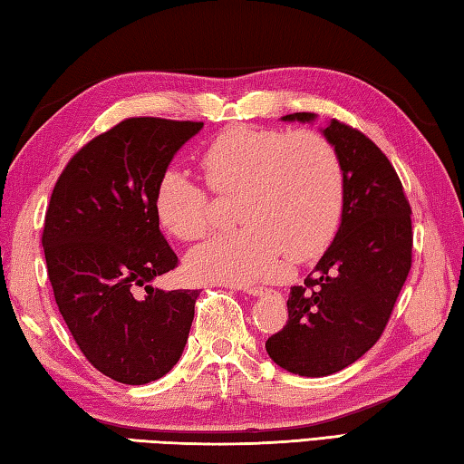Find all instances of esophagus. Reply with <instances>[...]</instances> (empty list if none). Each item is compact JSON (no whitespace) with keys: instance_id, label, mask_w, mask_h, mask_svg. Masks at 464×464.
Here are the masks:
<instances>
[{"instance_id":"obj_1","label":"esophagus","mask_w":464,"mask_h":464,"mask_svg":"<svg viewBox=\"0 0 464 464\" xmlns=\"http://www.w3.org/2000/svg\"><path fill=\"white\" fill-rule=\"evenodd\" d=\"M230 288H236V291H242V293L252 295V296H260L262 295V288L255 286V285H230Z\"/></svg>"}]
</instances>
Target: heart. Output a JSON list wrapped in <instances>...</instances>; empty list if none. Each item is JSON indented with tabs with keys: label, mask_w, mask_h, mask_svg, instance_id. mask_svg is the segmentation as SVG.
<instances>
[{
	"label": "heart",
	"mask_w": 464,
	"mask_h": 464,
	"mask_svg": "<svg viewBox=\"0 0 464 464\" xmlns=\"http://www.w3.org/2000/svg\"><path fill=\"white\" fill-rule=\"evenodd\" d=\"M209 186L238 189V230L218 234L189 250L186 270L196 281L248 285L285 276L288 255L317 256L341 220L345 176L334 143L314 130L230 127L204 153ZM155 212L179 240L204 236L212 222L206 189L188 171L169 168L155 189Z\"/></svg>",
	"instance_id": "b5f03b06"
}]
</instances>
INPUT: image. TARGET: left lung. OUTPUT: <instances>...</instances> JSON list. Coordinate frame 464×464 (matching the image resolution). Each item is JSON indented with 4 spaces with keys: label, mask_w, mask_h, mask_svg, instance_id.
I'll list each match as a JSON object with an SVG mask.
<instances>
[{
    "label": "left lung",
    "mask_w": 464,
    "mask_h": 464,
    "mask_svg": "<svg viewBox=\"0 0 464 464\" xmlns=\"http://www.w3.org/2000/svg\"><path fill=\"white\" fill-rule=\"evenodd\" d=\"M281 121L313 123L314 112ZM341 157L345 199L334 242L304 286L288 295V321L268 337L276 365L304 378L347 368L380 339L412 265V220L396 169L360 130L331 119L321 129Z\"/></svg>",
    "instance_id": "left-lung-1"
}]
</instances>
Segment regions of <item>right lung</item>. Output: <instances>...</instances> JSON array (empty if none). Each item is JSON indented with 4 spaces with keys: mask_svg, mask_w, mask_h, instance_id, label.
I'll use <instances>...</instances> for the list:
<instances>
[{
    "mask_svg": "<svg viewBox=\"0 0 464 464\" xmlns=\"http://www.w3.org/2000/svg\"><path fill=\"white\" fill-rule=\"evenodd\" d=\"M202 127L127 119L68 161L50 198L42 246L58 311L86 360L129 386L163 378L188 343L199 291L151 285L178 266L155 189Z\"/></svg>",
    "mask_w": 464,
    "mask_h": 464,
    "instance_id": "obj_1",
    "label": "right lung"
}]
</instances>
